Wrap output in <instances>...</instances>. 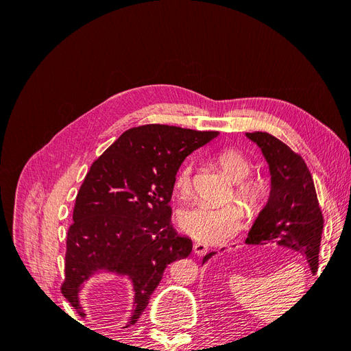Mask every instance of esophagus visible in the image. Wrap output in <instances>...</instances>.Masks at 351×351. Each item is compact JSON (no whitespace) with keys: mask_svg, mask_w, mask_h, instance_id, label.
Wrapping results in <instances>:
<instances>
[{"mask_svg":"<svg viewBox=\"0 0 351 351\" xmlns=\"http://www.w3.org/2000/svg\"><path fill=\"white\" fill-rule=\"evenodd\" d=\"M193 252L197 254V256H204L208 252V247L205 246L204 243H195L193 244Z\"/></svg>","mask_w":351,"mask_h":351,"instance_id":"obj_1","label":"esophagus"}]
</instances>
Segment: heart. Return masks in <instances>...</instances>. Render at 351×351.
Segmentation results:
<instances>
[{
	"label": "heart",
	"instance_id": "heart-1",
	"mask_svg": "<svg viewBox=\"0 0 351 351\" xmlns=\"http://www.w3.org/2000/svg\"><path fill=\"white\" fill-rule=\"evenodd\" d=\"M218 164L226 174L236 182L232 199H237L250 217H256L267 206L271 189L261 176L252 177L253 162L236 147H226L218 156ZM174 187L182 197H189L193 190V164L184 162L174 177ZM244 222V210L239 204L224 206L193 205L178 214V224L193 239L219 244L234 237Z\"/></svg>",
	"mask_w": 351,
	"mask_h": 351
}]
</instances>
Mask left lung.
Wrapping results in <instances>:
<instances>
[{"label": "left lung", "mask_w": 351, "mask_h": 351, "mask_svg": "<svg viewBox=\"0 0 351 351\" xmlns=\"http://www.w3.org/2000/svg\"><path fill=\"white\" fill-rule=\"evenodd\" d=\"M256 143L271 169V196L249 232L246 243L267 244L277 241L309 261L312 272L317 271L324 215L317 202L313 178L303 158L277 137L265 133H246ZM215 252L208 253L206 262Z\"/></svg>", "instance_id": "1"}]
</instances>
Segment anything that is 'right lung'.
<instances>
[{"label": "right lung", "instance_id": "add662e5", "mask_svg": "<svg viewBox=\"0 0 351 351\" xmlns=\"http://www.w3.org/2000/svg\"><path fill=\"white\" fill-rule=\"evenodd\" d=\"M218 136L146 124L124 132L93 161L76 196L67 231L61 293L82 312L80 285L97 269L124 274L134 285L133 325L167 265L187 258L192 240L171 224L174 177L187 155Z\"/></svg>", "mask_w": 351, "mask_h": 351}]
</instances>
